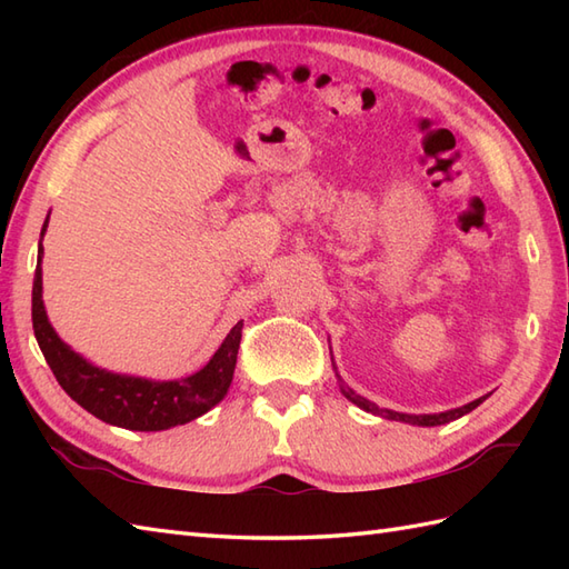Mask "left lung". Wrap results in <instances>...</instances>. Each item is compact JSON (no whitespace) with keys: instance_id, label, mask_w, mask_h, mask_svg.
Instances as JSON below:
<instances>
[{"instance_id":"1","label":"left lung","mask_w":569,"mask_h":569,"mask_svg":"<svg viewBox=\"0 0 569 569\" xmlns=\"http://www.w3.org/2000/svg\"><path fill=\"white\" fill-rule=\"evenodd\" d=\"M335 373H337V369H335ZM337 379H340V373H337ZM340 389H342V393L349 398V401H352L355 406H359L361 410H367V413L381 416V418H389V420H401V422H410V426H422V428L445 426V422H450V420L462 418L465 413H469V410H475V408H477L481 401H487V396H481V398H477V401H471V403H467V406H462V408L445 410V413H430V416H408V413H396V410H389V408H379L377 403L367 401V398L357 396L352 389H349V386H345V381H342V379H340Z\"/></svg>"}]
</instances>
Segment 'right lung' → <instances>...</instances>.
I'll use <instances>...</instances> for the list:
<instances>
[{"mask_svg":"<svg viewBox=\"0 0 569 569\" xmlns=\"http://www.w3.org/2000/svg\"><path fill=\"white\" fill-rule=\"evenodd\" d=\"M46 227L48 220L43 222L41 239ZM41 257L43 247L39 249V263H36L31 293L33 335L48 361V367L53 371V377L78 406H82L94 418L110 422V426L156 432L196 420L222 401L234 377L241 328H244V322L239 320L234 328L229 330L224 342L212 355L208 365L200 371L190 373L186 379L151 381L141 377H127V373H112L90 365V361L82 359L78 352H72L51 328L41 298Z\"/></svg>","mask_w":569,"mask_h":569,"instance_id":"1","label":"right lung"}]
</instances>
